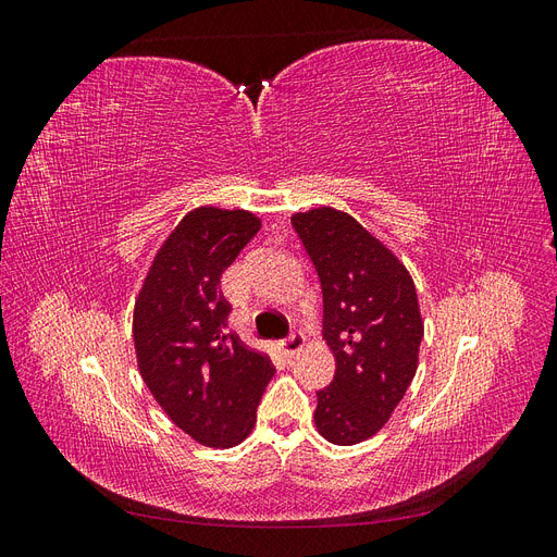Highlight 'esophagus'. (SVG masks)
I'll use <instances>...</instances> for the list:
<instances>
[{
    "label": "esophagus",
    "mask_w": 557,
    "mask_h": 557,
    "mask_svg": "<svg viewBox=\"0 0 557 557\" xmlns=\"http://www.w3.org/2000/svg\"><path fill=\"white\" fill-rule=\"evenodd\" d=\"M278 348H281V352L285 358H295L297 352L305 348V334L301 332H293L288 339H283L281 344H278Z\"/></svg>",
    "instance_id": "34e87169"
}]
</instances>
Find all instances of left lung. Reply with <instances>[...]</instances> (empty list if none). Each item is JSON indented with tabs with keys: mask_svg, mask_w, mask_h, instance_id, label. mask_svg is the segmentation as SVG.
Wrapping results in <instances>:
<instances>
[{
	"mask_svg": "<svg viewBox=\"0 0 557 557\" xmlns=\"http://www.w3.org/2000/svg\"><path fill=\"white\" fill-rule=\"evenodd\" d=\"M290 221L323 288V339L336 362L332 383L315 393V428L336 446L360 444L387 423L416 376V285L352 215L320 207Z\"/></svg>",
	"mask_w": 557,
	"mask_h": 557,
	"instance_id": "1",
	"label": "left lung"
}]
</instances>
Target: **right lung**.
<instances>
[{"instance_id":"obj_1","label":"right lung","mask_w":557,"mask_h":557,"mask_svg":"<svg viewBox=\"0 0 557 557\" xmlns=\"http://www.w3.org/2000/svg\"><path fill=\"white\" fill-rule=\"evenodd\" d=\"M260 218L199 207L160 246L134 305L137 364L150 395L197 444H242L274 364L227 332L221 276L256 237Z\"/></svg>"}]
</instances>
